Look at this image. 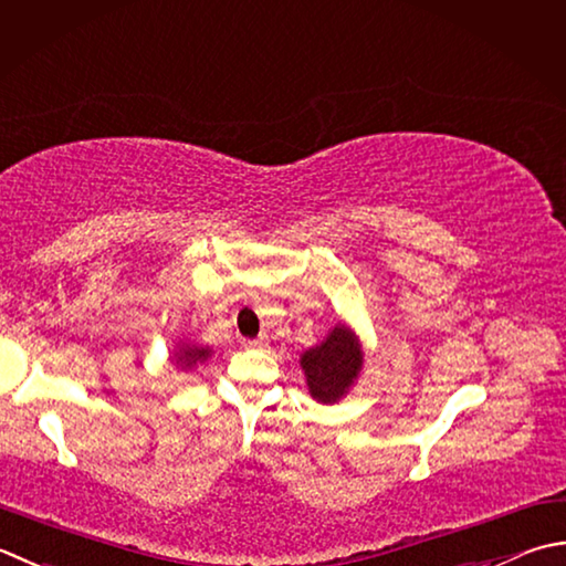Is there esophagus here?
<instances>
[{
  "label": "esophagus",
  "instance_id": "1",
  "mask_svg": "<svg viewBox=\"0 0 566 566\" xmlns=\"http://www.w3.org/2000/svg\"><path fill=\"white\" fill-rule=\"evenodd\" d=\"M242 343H245V348H268V336H258V338H248V340H242Z\"/></svg>",
  "mask_w": 566,
  "mask_h": 566
}]
</instances>
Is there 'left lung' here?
I'll list each match as a JSON object with an SVG mask.
<instances>
[{
    "mask_svg": "<svg viewBox=\"0 0 566 566\" xmlns=\"http://www.w3.org/2000/svg\"><path fill=\"white\" fill-rule=\"evenodd\" d=\"M308 392L321 405H334L350 390L363 368V348L350 328L338 324L328 338L302 353Z\"/></svg>",
    "mask_w": 566,
    "mask_h": 566,
    "instance_id": "8db88e82",
    "label": "left lung"
}]
</instances>
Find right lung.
<instances>
[{
    "mask_svg": "<svg viewBox=\"0 0 566 566\" xmlns=\"http://www.w3.org/2000/svg\"><path fill=\"white\" fill-rule=\"evenodd\" d=\"M176 356H179V360L176 363H181V365H186V368H193L196 363H203L208 356H210V348H201V346H181L179 348V353H176Z\"/></svg>",
    "mask_w": 566,
    "mask_h": 566,
    "instance_id": "obj_1",
    "label": "right lung"
}]
</instances>
